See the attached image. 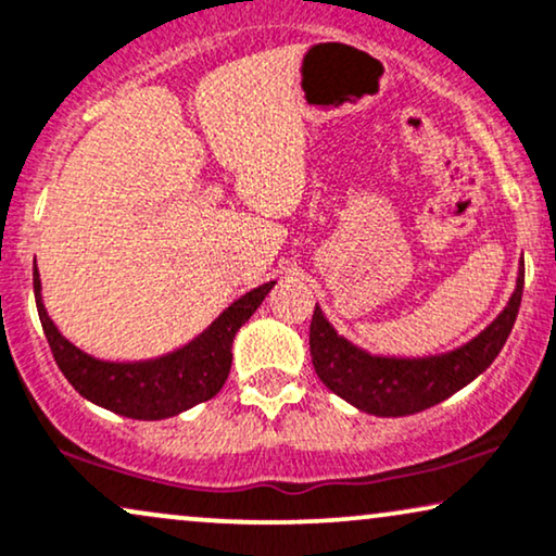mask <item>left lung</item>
<instances>
[{
	"instance_id": "left-lung-1",
	"label": "left lung",
	"mask_w": 556,
	"mask_h": 556,
	"mask_svg": "<svg viewBox=\"0 0 556 556\" xmlns=\"http://www.w3.org/2000/svg\"><path fill=\"white\" fill-rule=\"evenodd\" d=\"M523 294V262L518 264L516 290L501 315L472 341L444 354L382 356L356 346L333 328L320 305L311 323V356L315 375L330 392L362 413L400 418L444 403L482 375L508 341Z\"/></svg>"
}]
</instances>
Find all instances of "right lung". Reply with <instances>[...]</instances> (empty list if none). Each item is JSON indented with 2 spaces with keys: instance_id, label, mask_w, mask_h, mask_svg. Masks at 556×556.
<instances>
[{
  "instance_id": "add662e5",
  "label": "right lung",
  "mask_w": 556,
  "mask_h": 556,
  "mask_svg": "<svg viewBox=\"0 0 556 556\" xmlns=\"http://www.w3.org/2000/svg\"><path fill=\"white\" fill-rule=\"evenodd\" d=\"M274 282L241 294L230 302L210 326L192 341L146 362L97 359L74 346L51 320L43 302L38 266H33V290L53 359L89 403L136 420H161L179 416L189 407L205 403L226 384L233 362V339L256 307L262 305Z\"/></svg>"
}]
</instances>
